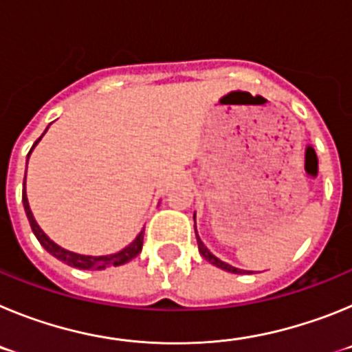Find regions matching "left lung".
Masks as SVG:
<instances>
[{
  "instance_id": "obj_1",
  "label": "left lung",
  "mask_w": 352,
  "mask_h": 352,
  "mask_svg": "<svg viewBox=\"0 0 352 352\" xmlns=\"http://www.w3.org/2000/svg\"><path fill=\"white\" fill-rule=\"evenodd\" d=\"M194 222H195V217H194ZM194 227H195V223H194ZM195 236H197V231H195ZM197 245H199V252L203 254L204 259H206L208 263L213 264V266H219V268L226 270V272H229V273H243V272H241V270L234 268V266H231V264L223 263V261H220L219 257H214L213 254H211V252L208 250L206 247H204V243H203V241H201V238H199V236H197Z\"/></svg>"
}]
</instances>
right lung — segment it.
Returning a JSON list of instances; mask_svg holds the SVG:
<instances>
[{"label": "right lung", "mask_w": 352, "mask_h": 352, "mask_svg": "<svg viewBox=\"0 0 352 352\" xmlns=\"http://www.w3.org/2000/svg\"><path fill=\"white\" fill-rule=\"evenodd\" d=\"M40 139L42 138L36 139V142H38ZM36 142L33 144V148L36 146ZM31 149H30V153H31ZM28 157H30V155H28ZM23 203H24V210H26V214H28V220H30L31 229H33V232H35V236H36V239L40 241V245H42V247L45 248V250H47L51 256H54L56 259L63 261V263H67L68 266H74V268H79V270H105V268H113V266H121V264L129 263V261H132L133 257H138L139 254H141L144 232H141L138 238L133 239L129 247L123 248V250L118 252V254H113V256L91 257V256H80V254H74V252L65 250V248L58 247V245H56L52 239H49L47 236H45V232H43L42 229L38 227L36 220L33 219V213H31L30 204H28L26 190H23Z\"/></svg>", "instance_id": "add662e5"}]
</instances>
